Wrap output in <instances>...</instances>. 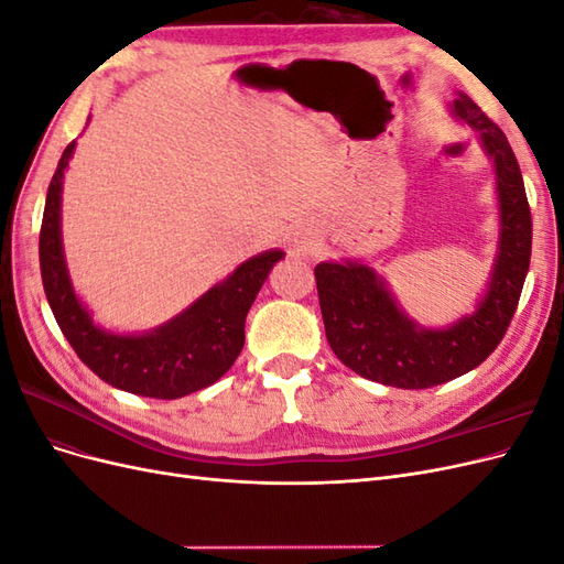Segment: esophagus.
I'll list each match as a JSON object with an SVG mask.
<instances>
[{
    "label": "esophagus",
    "instance_id": "34e87169",
    "mask_svg": "<svg viewBox=\"0 0 564 564\" xmlns=\"http://www.w3.org/2000/svg\"><path fill=\"white\" fill-rule=\"evenodd\" d=\"M315 242H317V232L311 228V226H299L294 230V237H292V247L299 251V253H311L315 249Z\"/></svg>",
    "mask_w": 564,
    "mask_h": 564
}]
</instances>
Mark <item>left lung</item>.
Masks as SVG:
<instances>
[{
    "mask_svg": "<svg viewBox=\"0 0 564 564\" xmlns=\"http://www.w3.org/2000/svg\"><path fill=\"white\" fill-rule=\"evenodd\" d=\"M449 112L477 131L497 174V259L475 311L449 327H423L400 308L386 278L371 265L352 259L315 265L324 332L332 350L355 373L392 388L440 386L482 365L501 344L516 315L532 256V214L520 164L503 131L464 91H456Z\"/></svg>",
    "mask_w": 564,
    "mask_h": 564,
    "instance_id": "8db88e82",
    "label": "left lung"
}]
</instances>
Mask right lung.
I'll use <instances>...</instances> for the list:
<instances>
[{
	"mask_svg": "<svg viewBox=\"0 0 564 564\" xmlns=\"http://www.w3.org/2000/svg\"><path fill=\"white\" fill-rule=\"evenodd\" d=\"M73 152L75 141L63 150L48 183L40 232L44 294L67 344L98 379L133 395L176 400L216 383L240 355L247 313L272 265L284 259V251L270 249L251 256L224 282L214 284L207 294L155 329L115 334L98 327L75 294L63 251V176Z\"/></svg>",
	"mask_w": 564,
	"mask_h": 564,
	"instance_id": "right-lung-1",
	"label": "right lung"
}]
</instances>
